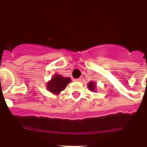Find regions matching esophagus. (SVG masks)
Wrapping results in <instances>:
<instances>
[{"label": "esophagus", "mask_w": 147, "mask_h": 147, "mask_svg": "<svg viewBox=\"0 0 147 147\" xmlns=\"http://www.w3.org/2000/svg\"><path fill=\"white\" fill-rule=\"evenodd\" d=\"M81 78H78V79H75L74 80V81H76V82H80L81 81Z\"/></svg>", "instance_id": "34e87169"}]
</instances>
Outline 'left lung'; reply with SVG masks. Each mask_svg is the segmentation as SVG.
Masks as SVG:
<instances>
[{"mask_svg": "<svg viewBox=\"0 0 147 147\" xmlns=\"http://www.w3.org/2000/svg\"><path fill=\"white\" fill-rule=\"evenodd\" d=\"M88 86L90 88V90H94L95 88H96V85H95L94 83L91 82H90Z\"/></svg>", "mask_w": 147, "mask_h": 147, "instance_id": "obj_1", "label": "left lung"}]
</instances>
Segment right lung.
<instances>
[{
	"label": "right lung",
	"mask_w": 147,
	"mask_h": 147,
	"mask_svg": "<svg viewBox=\"0 0 147 147\" xmlns=\"http://www.w3.org/2000/svg\"><path fill=\"white\" fill-rule=\"evenodd\" d=\"M69 82H71L70 78H64L61 75L55 74L48 83L47 88L50 92L57 94L63 90Z\"/></svg>",
	"instance_id": "obj_1"
}]
</instances>
